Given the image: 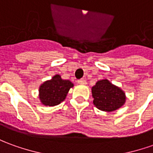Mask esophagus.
Masks as SVG:
<instances>
[{
  "label": "esophagus",
  "instance_id": "esophagus-1",
  "mask_svg": "<svg viewBox=\"0 0 153 153\" xmlns=\"http://www.w3.org/2000/svg\"><path fill=\"white\" fill-rule=\"evenodd\" d=\"M77 82H78V84H79V85H85V84H86V79H79Z\"/></svg>",
  "mask_w": 153,
  "mask_h": 153
}]
</instances>
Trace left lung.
Segmentation results:
<instances>
[{
  "mask_svg": "<svg viewBox=\"0 0 153 153\" xmlns=\"http://www.w3.org/2000/svg\"><path fill=\"white\" fill-rule=\"evenodd\" d=\"M94 105L100 111H113L122 106L126 101L125 93L107 79L100 80L92 88Z\"/></svg>",
  "mask_w": 153,
  "mask_h": 153,
  "instance_id": "8db88e82",
  "label": "left lung"
}]
</instances>
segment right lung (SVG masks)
<instances>
[{"label": "right lung", "instance_id": "right-lung-1", "mask_svg": "<svg viewBox=\"0 0 153 153\" xmlns=\"http://www.w3.org/2000/svg\"><path fill=\"white\" fill-rule=\"evenodd\" d=\"M74 85L69 80H63L57 74L51 80L44 82L39 88V98L45 105L54 106L64 100L68 90Z\"/></svg>", "mask_w": 153, "mask_h": 153}]
</instances>
